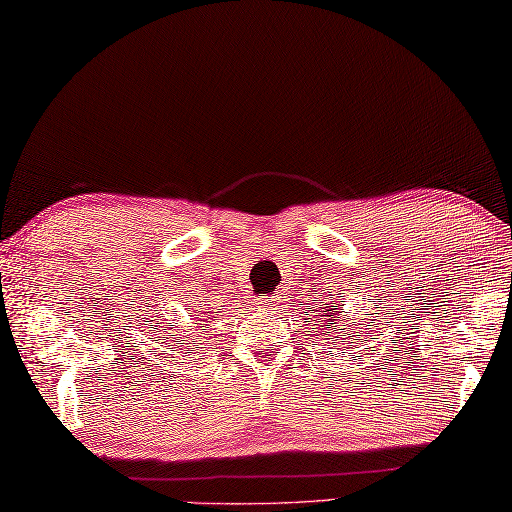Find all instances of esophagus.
Segmentation results:
<instances>
[{"mask_svg": "<svg viewBox=\"0 0 512 512\" xmlns=\"http://www.w3.org/2000/svg\"><path fill=\"white\" fill-rule=\"evenodd\" d=\"M278 296H274V294H269V296H258V300H256V305H258V309H263V311H271V309H276L278 307Z\"/></svg>", "mask_w": 512, "mask_h": 512, "instance_id": "34e87169", "label": "esophagus"}]
</instances>
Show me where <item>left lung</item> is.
I'll return each mask as SVG.
<instances>
[{
    "mask_svg": "<svg viewBox=\"0 0 512 512\" xmlns=\"http://www.w3.org/2000/svg\"><path fill=\"white\" fill-rule=\"evenodd\" d=\"M329 296H333L331 291H329ZM342 302H344V298L338 296V294H336V298H329L327 307H320V311H325V314L316 316V322H318L322 329H325V336H331V333H336V336H333V338L340 340L338 342L340 349H344V347L351 349L353 347V333H351L349 327H353V325H351V318H342V316H349V311H342ZM311 311H314V309H311ZM305 314H307V311H305ZM305 320L311 322L309 318H305ZM367 327H371V325H367ZM356 333H358V327H356ZM327 356H329V353H327Z\"/></svg>",
    "mask_w": 512,
    "mask_h": 512,
    "instance_id": "8db88e82",
    "label": "left lung"
}]
</instances>
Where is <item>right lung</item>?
I'll return each mask as SVG.
<instances>
[{"label": "right lung", "instance_id": "obj_1", "mask_svg": "<svg viewBox=\"0 0 512 512\" xmlns=\"http://www.w3.org/2000/svg\"><path fill=\"white\" fill-rule=\"evenodd\" d=\"M181 344H183V342H181Z\"/></svg>", "mask_w": 512, "mask_h": 512}]
</instances>
